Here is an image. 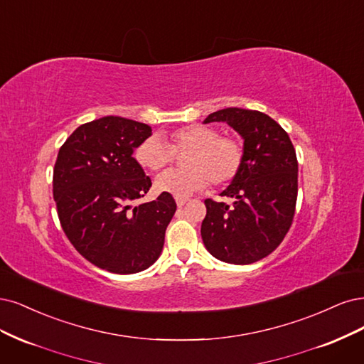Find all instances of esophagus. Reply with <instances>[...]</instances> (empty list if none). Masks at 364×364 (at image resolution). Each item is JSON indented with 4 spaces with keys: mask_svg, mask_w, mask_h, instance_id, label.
I'll use <instances>...</instances> for the list:
<instances>
[{
    "mask_svg": "<svg viewBox=\"0 0 364 364\" xmlns=\"http://www.w3.org/2000/svg\"><path fill=\"white\" fill-rule=\"evenodd\" d=\"M175 201H177V205L181 208L184 204H187L189 199H187V198H175Z\"/></svg>",
    "mask_w": 364,
    "mask_h": 364,
    "instance_id": "obj_1",
    "label": "esophagus"
}]
</instances>
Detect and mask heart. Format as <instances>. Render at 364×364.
Wrapping results in <instances>:
<instances>
[{"label":"heart","mask_w":364,"mask_h":364,"mask_svg":"<svg viewBox=\"0 0 364 364\" xmlns=\"http://www.w3.org/2000/svg\"><path fill=\"white\" fill-rule=\"evenodd\" d=\"M186 151V168L166 171L156 180L159 192L183 198L204 189L208 181L224 186L237 177L245 161V146L237 137L220 136L218 128L198 124L171 132L169 145L157 134L146 137L136 149V160L157 172Z\"/></svg>","instance_id":"heart-1"}]
</instances>
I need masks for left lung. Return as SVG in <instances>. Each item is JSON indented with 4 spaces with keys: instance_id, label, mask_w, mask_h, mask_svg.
Returning a JSON list of instances; mask_svg holds the SVG:
<instances>
[{
    "instance_id": "8db88e82",
    "label": "left lung",
    "mask_w": 364,
    "mask_h": 364,
    "mask_svg": "<svg viewBox=\"0 0 364 364\" xmlns=\"http://www.w3.org/2000/svg\"><path fill=\"white\" fill-rule=\"evenodd\" d=\"M227 122L242 137L245 161L220 196L232 204L205 199L201 236L207 251L232 264L259 262L278 248L295 216L298 160L289 134L271 116L230 107L208 114Z\"/></svg>"
}]
</instances>
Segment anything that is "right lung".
Returning <instances> with one entry per match:
<instances>
[{
  "mask_svg": "<svg viewBox=\"0 0 364 364\" xmlns=\"http://www.w3.org/2000/svg\"><path fill=\"white\" fill-rule=\"evenodd\" d=\"M151 127L121 116L80 125L58 149L53 195L66 237L87 262L113 274H136L154 263L177 210L161 193L132 207L151 187L134 149Z\"/></svg>",
  "mask_w": 364,
  "mask_h": 364,
  "instance_id": "add662e5",
  "label": "right lung"
}]
</instances>
